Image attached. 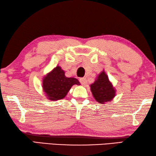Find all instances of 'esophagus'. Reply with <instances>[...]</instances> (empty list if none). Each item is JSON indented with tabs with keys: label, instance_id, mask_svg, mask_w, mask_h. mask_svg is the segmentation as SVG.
<instances>
[{
	"label": "esophagus",
	"instance_id": "1",
	"mask_svg": "<svg viewBox=\"0 0 156 156\" xmlns=\"http://www.w3.org/2000/svg\"><path fill=\"white\" fill-rule=\"evenodd\" d=\"M80 83L82 84L83 86H85L86 83H87V80H86V78H81L80 80Z\"/></svg>",
	"mask_w": 156,
	"mask_h": 156
}]
</instances>
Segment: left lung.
<instances>
[{"mask_svg": "<svg viewBox=\"0 0 156 156\" xmlns=\"http://www.w3.org/2000/svg\"><path fill=\"white\" fill-rule=\"evenodd\" d=\"M90 86L94 98L100 104H104L106 102L111 101L115 96V89L104 70L99 74L95 82Z\"/></svg>", "mask_w": 156, "mask_h": 156, "instance_id": "8db88e82", "label": "left lung"}]
</instances>
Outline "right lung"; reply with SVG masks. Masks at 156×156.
<instances>
[{
  "label": "right lung",
  "instance_id": "1",
  "mask_svg": "<svg viewBox=\"0 0 156 156\" xmlns=\"http://www.w3.org/2000/svg\"><path fill=\"white\" fill-rule=\"evenodd\" d=\"M80 85L76 78L67 77L64 70L57 66L43 79V90L50 100L64 98L73 85Z\"/></svg>",
  "mask_w": 156,
  "mask_h": 156
}]
</instances>
